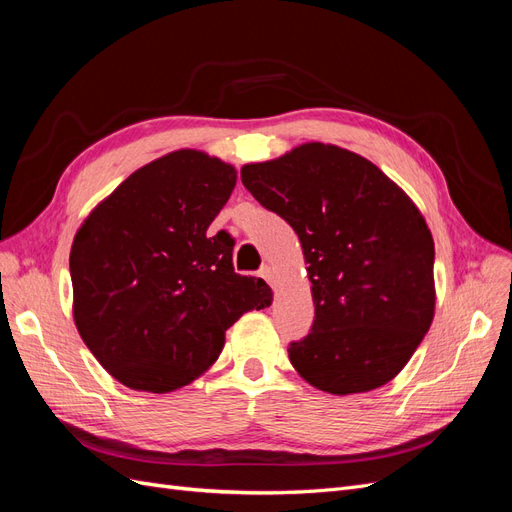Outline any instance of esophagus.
I'll use <instances>...</instances> for the list:
<instances>
[{"instance_id": "esophagus-1", "label": "esophagus", "mask_w": 512, "mask_h": 512, "mask_svg": "<svg viewBox=\"0 0 512 512\" xmlns=\"http://www.w3.org/2000/svg\"><path fill=\"white\" fill-rule=\"evenodd\" d=\"M258 275H260V277H262V280H265V282L273 284V269H271L269 265H265V267H260Z\"/></svg>"}]
</instances>
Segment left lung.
I'll use <instances>...</instances> for the list:
<instances>
[{"mask_svg": "<svg viewBox=\"0 0 512 512\" xmlns=\"http://www.w3.org/2000/svg\"><path fill=\"white\" fill-rule=\"evenodd\" d=\"M241 181L303 247L316 318L288 348L292 367L331 395L391 382L436 309V252L412 198L359 153L324 143L245 164Z\"/></svg>", "mask_w": 512, "mask_h": 512, "instance_id": "1", "label": "left lung"}]
</instances>
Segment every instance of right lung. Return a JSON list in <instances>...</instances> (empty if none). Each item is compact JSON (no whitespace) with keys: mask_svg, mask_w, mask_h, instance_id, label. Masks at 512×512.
Wrapping results in <instances>:
<instances>
[{"mask_svg":"<svg viewBox=\"0 0 512 512\" xmlns=\"http://www.w3.org/2000/svg\"><path fill=\"white\" fill-rule=\"evenodd\" d=\"M235 183V166L179 149L138 168L76 230L74 324L128 389L190 384L218 361L226 329L271 305L265 280L232 269L235 239L209 232Z\"/></svg>","mask_w":512,"mask_h":512,"instance_id":"right-lung-1","label":"right lung"}]
</instances>
